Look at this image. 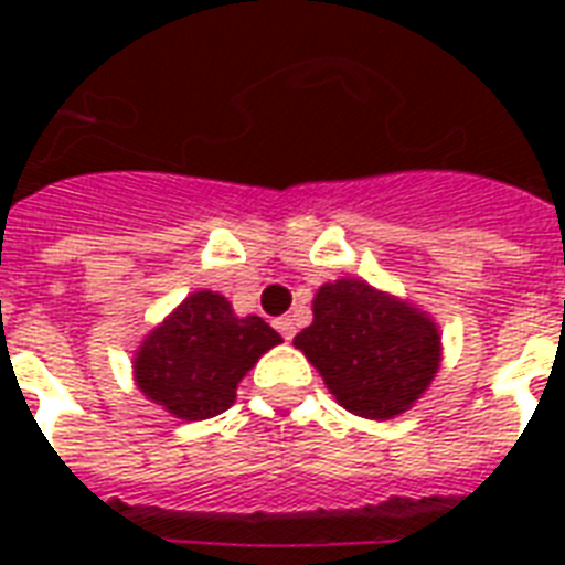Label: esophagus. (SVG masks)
Instances as JSON below:
<instances>
[{
  "mask_svg": "<svg viewBox=\"0 0 565 565\" xmlns=\"http://www.w3.org/2000/svg\"><path fill=\"white\" fill-rule=\"evenodd\" d=\"M275 328H278V334H281L284 340H292V337H296V322H292L290 317L275 319Z\"/></svg>",
  "mask_w": 565,
  "mask_h": 565,
  "instance_id": "1",
  "label": "esophagus"
}]
</instances>
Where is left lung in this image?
<instances>
[{
	"instance_id": "8db88e82",
	"label": "left lung",
	"mask_w": 565,
	"mask_h": 565,
	"mask_svg": "<svg viewBox=\"0 0 565 565\" xmlns=\"http://www.w3.org/2000/svg\"><path fill=\"white\" fill-rule=\"evenodd\" d=\"M292 343L337 402L366 419L407 411L439 366L437 326L358 278L326 284L313 299V326Z\"/></svg>"
}]
</instances>
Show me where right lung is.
Returning a JSON list of instances; mask_svg holds the SVG:
<instances>
[{
	"instance_id": "1",
	"label": "right lung",
	"mask_w": 565,
	"mask_h": 565,
	"mask_svg": "<svg viewBox=\"0 0 565 565\" xmlns=\"http://www.w3.org/2000/svg\"><path fill=\"white\" fill-rule=\"evenodd\" d=\"M278 343L281 334L260 317L237 319L225 296L193 292L140 345L137 386L181 419H211L228 411L239 377Z\"/></svg>"
}]
</instances>
